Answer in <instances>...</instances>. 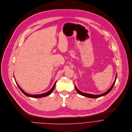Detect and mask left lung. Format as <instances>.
Listing matches in <instances>:
<instances>
[{"label":"left lung","instance_id":"8db88e82","mask_svg":"<svg viewBox=\"0 0 132 132\" xmlns=\"http://www.w3.org/2000/svg\"><path fill=\"white\" fill-rule=\"evenodd\" d=\"M116 78H117V75H116V78H115V81H114V83H113V84L112 85V87H111V88L109 89V90H108L106 92H105V93H103V94H100V95H93V94H88V93H83V92H81L80 90H79L77 87L75 86V89H76V91L79 94H80V95H82V96H86V97H88V98H99V97H101V96H105V95H106V94H108L111 90H112V89L113 88V87H114V85H115V81H116Z\"/></svg>","mask_w":132,"mask_h":132}]
</instances>
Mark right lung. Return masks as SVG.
<instances>
[{"label":"right lung","mask_w":132,"mask_h":132,"mask_svg":"<svg viewBox=\"0 0 132 132\" xmlns=\"http://www.w3.org/2000/svg\"><path fill=\"white\" fill-rule=\"evenodd\" d=\"M56 82L55 83V84L54 85V86H53V87H52V88L49 91H48L47 92H46V93H45L42 94H38V95H30V94H27V93H26L21 88H20V87L18 86V84H17V85L18 87L19 88V89H20V90H21L25 95H26V96H28V97H33V98H42V97H45V96H47L49 95L53 91V90H54V88H55V85H56ZM16 84H17V83H16Z\"/></svg>","instance_id":"add662e5"}]
</instances>
